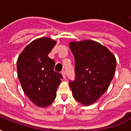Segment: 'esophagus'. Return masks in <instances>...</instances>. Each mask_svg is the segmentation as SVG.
Segmentation results:
<instances>
[{
  "instance_id": "34e87169",
  "label": "esophagus",
  "mask_w": 131,
  "mask_h": 131,
  "mask_svg": "<svg viewBox=\"0 0 131 131\" xmlns=\"http://www.w3.org/2000/svg\"><path fill=\"white\" fill-rule=\"evenodd\" d=\"M62 75V76H63L64 78H66V77H67V74H66V72L65 71H62L61 72Z\"/></svg>"
}]
</instances>
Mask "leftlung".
Listing matches in <instances>:
<instances>
[{
    "instance_id": "obj_1",
    "label": "left lung",
    "mask_w": 131,
    "mask_h": 131,
    "mask_svg": "<svg viewBox=\"0 0 131 131\" xmlns=\"http://www.w3.org/2000/svg\"><path fill=\"white\" fill-rule=\"evenodd\" d=\"M69 46L75 67L70 88L76 101L89 105L107 90L115 74L116 58L107 47L91 40L71 42Z\"/></svg>"
}]
</instances>
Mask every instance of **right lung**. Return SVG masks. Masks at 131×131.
Wrapping results in <instances>:
<instances>
[{"label": "right lung", "instance_id": "right-lung-1", "mask_svg": "<svg viewBox=\"0 0 131 131\" xmlns=\"http://www.w3.org/2000/svg\"><path fill=\"white\" fill-rule=\"evenodd\" d=\"M56 43L48 37L34 40L25 47L17 61V75L24 93L41 107L52 103L63 78L53 70L55 61L48 57Z\"/></svg>", "mask_w": 131, "mask_h": 131}]
</instances>
